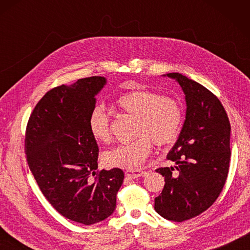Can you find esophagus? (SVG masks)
Masks as SVG:
<instances>
[{"instance_id": "esophagus-1", "label": "esophagus", "mask_w": 250, "mask_h": 250, "mask_svg": "<svg viewBox=\"0 0 250 250\" xmlns=\"http://www.w3.org/2000/svg\"><path fill=\"white\" fill-rule=\"evenodd\" d=\"M125 174L128 178H137L141 176H145L147 173L145 171H142V169H126Z\"/></svg>"}]
</instances>
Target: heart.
Returning <instances> with one entry per match:
<instances>
[{"mask_svg": "<svg viewBox=\"0 0 250 250\" xmlns=\"http://www.w3.org/2000/svg\"><path fill=\"white\" fill-rule=\"evenodd\" d=\"M114 105L116 109L134 117L133 135L136 137L105 152L104 161L109 167H141L149 156L152 142L158 146L169 144L182 129L184 111L174 98L150 90H135L121 94ZM88 125L98 142L108 144L111 141L110 117L103 107L98 106L90 113Z\"/></svg>", "mask_w": 250, "mask_h": 250, "instance_id": "heart-1", "label": "heart"}]
</instances>
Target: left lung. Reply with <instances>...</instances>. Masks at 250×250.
I'll use <instances>...</instances> for the list:
<instances>
[{"label":"left lung","mask_w":250,"mask_h":250,"mask_svg":"<svg viewBox=\"0 0 250 250\" xmlns=\"http://www.w3.org/2000/svg\"><path fill=\"white\" fill-rule=\"evenodd\" d=\"M185 93L186 120L167 159L176 166L159 167L166 180L155 209L163 218L182 222L213 205L226 184L230 164L231 125L219 99L179 73L167 75Z\"/></svg>","instance_id":"1"}]
</instances>
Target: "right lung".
Segmentation results:
<instances>
[{
    "label": "right lung",
    "mask_w": 250,
    "mask_h": 250,
    "mask_svg": "<svg viewBox=\"0 0 250 250\" xmlns=\"http://www.w3.org/2000/svg\"><path fill=\"white\" fill-rule=\"evenodd\" d=\"M105 84L106 78L92 76L49 90L25 131L26 161L41 191L58 213L86 226L114 213L125 178L117 167L95 172L99 147L88 120Z\"/></svg>",
    "instance_id": "add662e5"
}]
</instances>
